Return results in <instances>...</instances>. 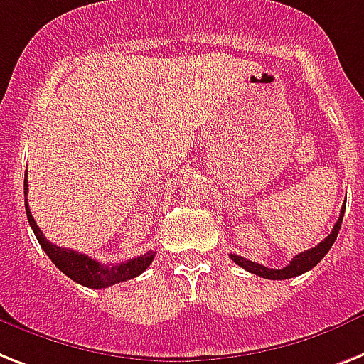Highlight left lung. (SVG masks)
<instances>
[{
	"instance_id": "8db88e82",
	"label": "left lung",
	"mask_w": 364,
	"mask_h": 364,
	"mask_svg": "<svg viewBox=\"0 0 364 364\" xmlns=\"http://www.w3.org/2000/svg\"><path fill=\"white\" fill-rule=\"evenodd\" d=\"M344 209L346 208H342L341 217H338V220H336L333 232H331L329 235H327V237L323 239L320 245H316L314 249H309V250H305V252L297 254V256H295V258L291 259L288 265H286V267L269 269V267H265V265H262V264L250 262V259L243 258V256H237V254H230V258H232L233 262L239 265V267L247 269L249 273L258 274V277H262V279L284 280V279H291V277H299V274L306 273V271H310L312 267H316V265L321 262V258H323V256L329 252V249L333 247V243H335L336 235H338V230H341V226H342Z\"/></svg>"
}]
</instances>
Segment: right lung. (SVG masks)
<instances>
[{
  "mask_svg": "<svg viewBox=\"0 0 364 364\" xmlns=\"http://www.w3.org/2000/svg\"><path fill=\"white\" fill-rule=\"evenodd\" d=\"M23 194L28 196V172H26V179H23ZM26 213H28L29 226L33 230L38 245L43 247L46 256L54 262L55 267L61 273L67 274L69 279H73L75 282H78L82 286H87V288H108V286L117 284V282H125V280L134 279V277L144 273L151 265L153 258H155V252L149 250V252L141 254L138 258L127 259L123 264H99L97 259H91L85 254H80L70 249H61L58 245L50 243L48 239L43 235L41 228L37 226L35 218L31 217V211L28 208V198H26Z\"/></svg>",
  "mask_w": 364,
  "mask_h": 364,
  "instance_id": "1",
  "label": "right lung"
}]
</instances>
